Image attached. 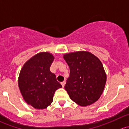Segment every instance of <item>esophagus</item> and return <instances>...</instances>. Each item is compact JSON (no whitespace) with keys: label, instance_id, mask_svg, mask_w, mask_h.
<instances>
[{"label":"esophagus","instance_id":"obj_1","mask_svg":"<svg viewBox=\"0 0 129 129\" xmlns=\"http://www.w3.org/2000/svg\"><path fill=\"white\" fill-rule=\"evenodd\" d=\"M61 84L62 85V87H64V86H65V84H66V81H63V82H61Z\"/></svg>","mask_w":129,"mask_h":129}]
</instances>
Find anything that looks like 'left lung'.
<instances>
[{
    "mask_svg": "<svg viewBox=\"0 0 129 129\" xmlns=\"http://www.w3.org/2000/svg\"><path fill=\"white\" fill-rule=\"evenodd\" d=\"M63 57L70 69L65 86L70 98L82 107L93 104L100 98L107 81L101 61L87 51L66 53Z\"/></svg>",
    "mask_w": 129,
    "mask_h": 129,
    "instance_id": "8db88e82",
    "label": "left lung"
}]
</instances>
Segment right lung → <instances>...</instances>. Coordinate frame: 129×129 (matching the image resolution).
<instances>
[{
	"label": "right lung",
	"instance_id": "right-lung-1",
	"mask_svg": "<svg viewBox=\"0 0 129 129\" xmlns=\"http://www.w3.org/2000/svg\"><path fill=\"white\" fill-rule=\"evenodd\" d=\"M54 56L49 52L35 55L24 64L18 77V86L23 99L36 109L50 105L55 92L62 86L50 70Z\"/></svg>",
	"mask_w": 129,
	"mask_h": 129
}]
</instances>
